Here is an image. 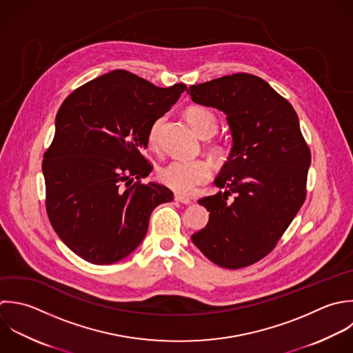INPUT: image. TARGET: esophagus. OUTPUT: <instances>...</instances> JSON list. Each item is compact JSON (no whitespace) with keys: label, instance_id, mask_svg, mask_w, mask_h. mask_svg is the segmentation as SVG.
Returning a JSON list of instances; mask_svg holds the SVG:
<instances>
[{"label":"esophagus","instance_id":"obj_1","mask_svg":"<svg viewBox=\"0 0 353 353\" xmlns=\"http://www.w3.org/2000/svg\"><path fill=\"white\" fill-rule=\"evenodd\" d=\"M174 201L176 202H180L183 205H191L192 203V199L191 198H187V196H183V195H176L174 196Z\"/></svg>","mask_w":353,"mask_h":353}]
</instances>
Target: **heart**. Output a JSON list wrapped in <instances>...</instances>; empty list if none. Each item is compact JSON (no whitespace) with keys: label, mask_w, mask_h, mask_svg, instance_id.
<instances>
[{"label":"heart","mask_w":353,"mask_h":353,"mask_svg":"<svg viewBox=\"0 0 353 353\" xmlns=\"http://www.w3.org/2000/svg\"><path fill=\"white\" fill-rule=\"evenodd\" d=\"M185 119L194 132L201 137H210L217 130V118L206 107L192 105L185 110ZM159 121H157L148 134V143L155 144ZM212 176V168L205 161H183L173 159L159 168L158 177L162 184L179 194H190L199 184L208 181Z\"/></svg>","instance_id":"obj_1"}]
</instances>
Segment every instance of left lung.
I'll use <instances>...</instances> for the list:
<instances>
[{"instance_id":"obj_1","label":"left lung","mask_w":353,"mask_h":353,"mask_svg":"<svg viewBox=\"0 0 353 353\" xmlns=\"http://www.w3.org/2000/svg\"><path fill=\"white\" fill-rule=\"evenodd\" d=\"M194 103L227 115L232 148L198 201L208 225L191 236L214 264L236 270L265 257L305 201L311 152L293 105L260 77L239 72L192 85Z\"/></svg>"}]
</instances>
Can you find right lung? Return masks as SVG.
I'll list each match as a JSON object with an SVG mask.
<instances>
[{
	"label": "right lung",
	"instance_id": "1",
	"mask_svg": "<svg viewBox=\"0 0 353 353\" xmlns=\"http://www.w3.org/2000/svg\"><path fill=\"white\" fill-rule=\"evenodd\" d=\"M185 89L114 70L60 105L42 162L46 212L63 243L85 261L108 265L128 257L144 239L152 210L173 201L159 183L133 181L152 170L141 154L150 130Z\"/></svg>",
	"mask_w": 353,
	"mask_h": 353
}]
</instances>
